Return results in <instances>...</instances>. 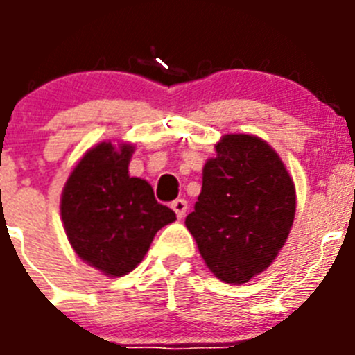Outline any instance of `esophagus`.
<instances>
[{
  "instance_id": "esophagus-1",
  "label": "esophagus",
  "mask_w": 355,
  "mask_h": 355,
  "mask_svg": "<svg viewBox=\"0 0 355 355\" xmlns=\"http://www.w3.org/2000/svg\"><path fill=\"white\" fill-rule=\"evenodd\" d=\"M172 209H174V213H175V216H178V218H183L184 215H187V209H188V202L184 199H175L174 202H172Z\"/></svg>"
}]
</instances>
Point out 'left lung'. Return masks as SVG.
Returning <instances> with one entry per match:
<instances>
[{"mask_svg":"<svg viewBox=\"0 0 355 355\" xmlns=\"http://www.w3.org/2000/svg\"><path fill=\"white\" fill-rule=\"evenodd\" d=\"M202 168L184 225L224 283H247L272 265L295 218V184L283 159L254 135H225Z\"/></svg>","mask_w":355,"mask_h":355,"instance_id":"1","label":"left lung"}]
</instances>
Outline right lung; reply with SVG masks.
Here are the masks:
<instances>
[{"label":"right lung","mask_w":355,"mask_h":355,"mask_svg":"<svg viewBox=\"0 0 355 355\" xmlns=\"http://www.w3.org/2000/svg\"><path fill=\"white\" fill-rule=\"evenodd\" d=\"M135 146L101 142L85 153L60 199L74 252L108 277H122L144 259L153 238L175 213L155 199L146 180L128 167Z\"/></svg>","instance_id":"add662e5"}]
</instances>
